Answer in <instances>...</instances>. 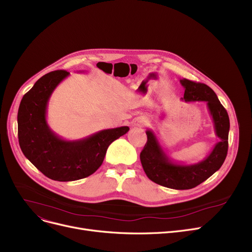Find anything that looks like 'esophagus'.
Segmentation results:
<instances>
[{
  "label": "esophagus",
  "instance_id": "1",
  "mask_svg": "<svg viewBox=\"0 0 252 252\" xmlns=\"http://www.w3.org/2000/svg\"><path fill=\"white\" fill-rule=\"evenodd\" d=\"M147 124V121L145 118H143V117H138V118H136L135 119V122H134V126H145Z\"/></svg>",
  "mask_w": 252,
  "mask_h": 252
}]
</instances>
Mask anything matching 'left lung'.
<instances>
[{
  "label": "left lung",
  "mask_w": 252,
  "mask_h": 252,
  "mask_svg": "<svg viewBox=\"0 0 252 252\" xmlns=\"http://www.w3.org/2000/svg\"><path fill=\"white\" fill-rule=\"evenodd\" d=\"M180 83L185 89L182 101L206 102L220 142L202 161L188 165L181 164L170 159L154 131L147 129V143L140 154V159L145 174L152 182L170 189L188 190L203 183L222 165L228 153L230 119L216 93L208 86L187 78L181 79Z\"/></svg>",
  "instance_id": "left-lung-1"
}]
</instances>
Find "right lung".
I'll use <instances>...</instances> for the list:
<instances>
[{
  "instance_id": "obj_1",
  "label": "right lung",
  "mask_w": 252,
  "mask_h": 252,
  "mask_svg": "<svg viewBox=\"0 0 252 252\" xmlns=\"http://www.w3.org/2000/svg\"><path fill=\"white\" fill-rule=\"evenodd\" d=\"M68 75L67 71L56 70L42 76L23 96L17 115L18 140L24 156L46 177L59 182L81 180L94 174L109 145L129 129L128 126L103 129L75 141L57 136L47 123L48 102Z\"/></svg>"
}]
</instances>
